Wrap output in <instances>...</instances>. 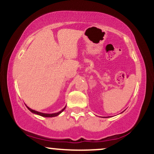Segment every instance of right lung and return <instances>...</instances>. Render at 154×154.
<instances>
[{
  "instance_id": "obj_1",
  "label": "right lung",
  "mask_w": 154,
  "mask_h": 154,
  "mask_svg": "<svg viewBox=\"0 0 154 154\" xmlns=\"http://www.w3.org/2000/svg\"><path fill=\"white\" fill-rule=\"evenodd\" d=\"M27 107H28V109L30 110L31 112L34 113V114H38V115L44 116V117H53V116H58V115H59V114H60V113L63 112V111L65 110V109L66 106H65V108L63 109H62L61 111H60V112H57V113H54V114H45V113H41V112H37V111H35V110H33V109H32L29 108L28 106H27Z\"/></svg>"
}]
</instances>
